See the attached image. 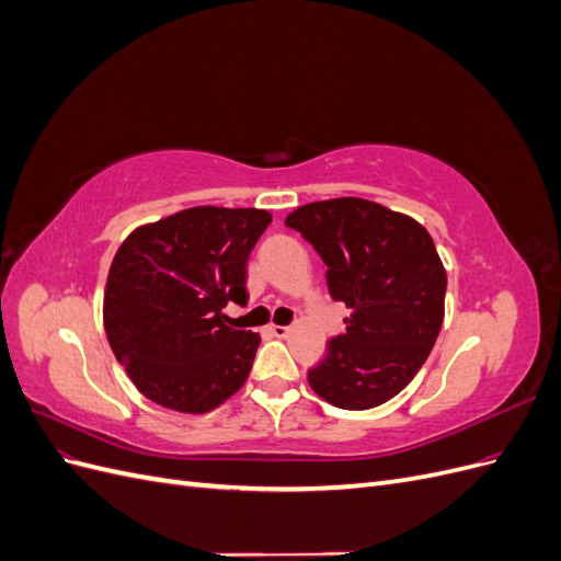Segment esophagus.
I'll return each instance as SVG.
<instances>
[{
	"mask_svg": "<svg viewBox=\"0 0 561 561\" xmlns=\"http://www.w3.org/2000/svg\"><path fill=\"white\" fill-rule=\"evenodd\" d=\"M268 332L274 334V336H287V332H290V328H285V325H271Z\"/></svg>",
	"mask_w": 561,
	"mask_h": 561,
	"instance_id": "esophagus-1",
	"label": "esophagus"
}]
</instances>
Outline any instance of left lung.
Instances as JSON below:
<instances>
[{
    "mask_svg": "<svg viewBox=\"0 0 561 561\" xmlns=\"http://www.w3.org/2000/svg\"><path fill=\"white\" fill-rule=\"evenodd\" d=\"M328 266V290L351 316L309 369L339 410H371L398 396L426 363L445 318L447 274L416 219L365 198L307 203L287 215Z\"/></svg>",
    "mask_w": 561,
    "mask_h": 561,
    "instance_id": "1",
    "label": "left lung"
}]
</instances>
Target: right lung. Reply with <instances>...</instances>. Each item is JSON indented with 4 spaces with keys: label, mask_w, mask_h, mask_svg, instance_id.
<instances>
[{
    "label": "right lung",
    "mask_w": 561,
    "mask_h": 561,
    "mask_svg": "<svg viewBox=\"0 0 561 561\" xmlns=\"http://www.w3.org/2000/svg\"><path fill=\"white\" fill-rule=\"evenodd\" d=\"M268 225L266 210L201 206L135 229L114 254L105 332L151 402L203 414L245 383L260 336L222 309L248 304V257Z\"/></svg>",
    "instance_id": "right-lung-1"
}]
</instances>
